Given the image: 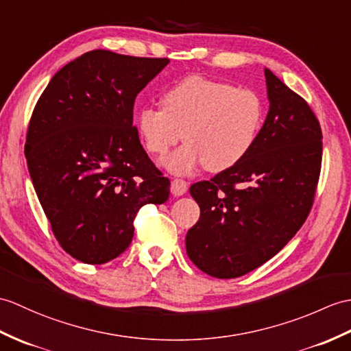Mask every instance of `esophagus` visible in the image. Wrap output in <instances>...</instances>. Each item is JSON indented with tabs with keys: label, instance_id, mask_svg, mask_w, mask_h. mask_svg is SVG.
<instances>
[{
	"label": "esophagus",
	"instance_id": "obj_1",
	"mask_svg": "<svg viewBox=\"0 0 351 351\" xmlns=\"http://www.w3.org/2000/svg\"><path fill=\"white\" fill-rule=\"evenodd\" d=\"M186 189H189V184H186L184 179H172V186H170V190H172L173 195H182L186 191Z\"/></svg>",
	"mask_w": 351,
	"mask_h": 351
}]
</instances>
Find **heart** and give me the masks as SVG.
Wrapping results in <instances>:
<instances>
[{
  "label": "heart",
  "mask_w": 351,
  "mask_h": 351,
  "mask_svg": "<svg viewBox=\"0 0 351 351\" xmlns=\"http://www.w3.org/2000/svg\"><path fill=\"white\" fill-rule=\"evenodd\" d=\"M162 109L138 112L137 130L145 149L165 158L182 138L186 142L166 161L176 173L197 165L208 172L234 166L256 143L265 106L252 89L236 88L199 75L186 76L162 94Z\"/></svg>",
  "instance_id": "b5f03b06"
}]
</instances>
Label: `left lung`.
Wrapping results in <instances>:
<instances>
[{"label":"left lung","instance_id":"left-lung-1","mask_svg":"<svg viewBox=\"0 0 351 351\" xmlns=\"http://www.w3.org/2000/svg\"><path fill=\"white\" fill-rule=\"evenodd\" d=\"M269 112L234 166L190 186L200 218L186 233L191 262L215 278L266 263L311 213L322 170V127L309 104L265 70Z\"/></svg>","mask_w":351,"mask_h":351}]
</instances>
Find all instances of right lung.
Returning <instances> with one entry per match:
<instances>
[{
  "instance_id": "1",
  "label": "right lung",
  "mask_w": 351,
  "mask_h": 351,
  "mask_svg": "<svg viewBox=\"0 0 351 351\" xmlns=\"http://www.w3.org/2000/svg\"><path fill=\"white\" fill-rule=\"evenodd\" d=\"M167 64L89 51L56 73L32 110L29 175L53 236L79 262L117 258L133 239L138 209L169 199V178L133 125L137 94Z\"/></svg>"
}]
</instances>
